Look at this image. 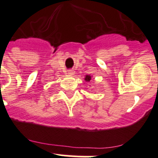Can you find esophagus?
I'll return each instance as SVG.
<instances>
[{
  "instance_id": "obj_1",
  "label": "esophagus",
  "mask_w": 158,
  "mask_h": 158,
  "mask_svg": "<svg viewBox=\"0 0 158 158\" xmlns=\"http://www.w3.org/2000/svg\"><path fill=\"white\" fill-rule=\"evenodd\" d=\"M67 72H68V74L70 75V76H73V75H74L75 73V71L73 69H69Z\"/></svg>"
}]
</instances>
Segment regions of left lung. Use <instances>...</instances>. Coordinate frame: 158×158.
I'll list each match as a JSON object with an SVG mask.
<instances>
[{"label":"left lung","mask_w":158,"mask_h":158,"mask_svg":"<svg viewBox=\"0 0 158 158\" xmlns=\"http://www.w3.org/2000/svg\"><path fill=\"white\" fill-rule=\"evenodd\" d=\"M85 81H87V82H89V81L91 80V76H85Z\"/></svg>","instance_id":"left-lung-1"}]
</instances>
